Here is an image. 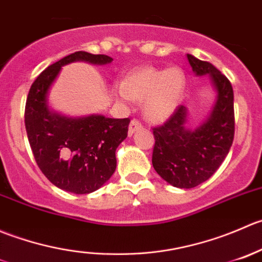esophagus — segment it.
I'll use <instances>...</instances> for the list:
<instances>
[{"instance_id": "1", "label": "esophagus", "mask_w": 262, "mask_h": 262, "mask_svg": "<svg viewBox=\"0 0 262 262\" xmlns=\"http://www.w3.org/2000/svg\"><path fill=\"white\" fill-rule=\"evenodd\" d=\"M141 127H142V123L140 122L139 120H135V118H134V120H132L130 122V126H128V134L132 135L135 131L140 130Z\"/></svg>"}]
</instances>
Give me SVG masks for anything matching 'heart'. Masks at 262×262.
Returning a JSON list of instances; mask_svg holds the SVG:
<instances>
[{"instance_id":"heart-1","label":"heart","mask_w":262,"mask_h":262,"mask_svg":"<svg viewBox=\"0 0 262 262\" xmlns=\"http://www.w3.org/2000/svg\"><path fill=\"white\" fill-rule=\"evenodd\" d=\"M186 77L182 70L140 69L131 72L118 88L117 94L122 100L132 98L145 100L144 112L151 121H164L181 103L185 93Z\"/></svg>"}]
</instances>
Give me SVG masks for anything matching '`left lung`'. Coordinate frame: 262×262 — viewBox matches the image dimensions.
<instances>
[{
  "instance_id": "8db88e82",
  "label": "left lung",
  "mask_w": 262,
  "mask_h": 262,
  "mask_svg": "<svg viewBox=\"0 0 262 262\" xmlns=\"http://www.w3.org/2000/svg\"><path fill=\"white\" fill-rule=\"evenodd\" d=\"M196 75H210L216 102L208 120L196 130L186 127L187 111L183 105L164 125L152 128L155 144L152 167L174 187L192 188L205 182L220 167L234 139V104L230 81L210 62L187 54Z\"/></svg>"
}]
</instances>
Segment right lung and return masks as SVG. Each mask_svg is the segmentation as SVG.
Masks as SVG:
<instances>
[{
	"mask_svg": "<svg viewBox=\"0 0 262 262\" xmlns=\"http://www.w3.org/2000/svg\"><path fill=\"white\" fill-rule=\"evenodd\" d=\"M75 61L105 64L113 58L79 51L47 67L28 94L25 128L43 174L61 190L81 195L98 190L112 177L117 165L116 149L127 137L130 118H67L48 110L49 86L61 67Z\"/></svg>",
	"mask_w": 262,
	"mask_h": 262,
	"instance_id": "right-lung-1",
	"label": "right lung"
}]
</instances>
